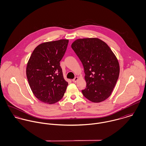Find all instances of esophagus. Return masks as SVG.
Returning <instances> with one entry per match:
<instances>
[{"label":"esophagus","instance_id":"obj_1","mask_svg":"<svg viewBox=\"0 0 146 146\" xmlns=\"http://www.w3.org/2000/svg\"><path fill=\"white\" fill-rule=\"evenodd\" d=\"M78 80V77H75L74 79H72V82H74V83H75Z\"/></svg>","mask_w":146,"mask_h":146}]
</instances>
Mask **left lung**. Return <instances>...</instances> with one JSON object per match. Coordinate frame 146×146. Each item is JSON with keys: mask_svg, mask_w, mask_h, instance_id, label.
<instances>
[{"mask_svg": "<svg viewBox=\"0 0 146 146\" xmlns=\"http://www.w3.org/2000/svg\"><path fill=\"white\" fill-rule=\"evenodd\" d=\"M71 48L82 63L86 88L84 96L93 102L108 98L119 76L118 61L108 45L98 38L77 39Z\"/></svg>", "mask_w": 146, "mask_h": 146, "instance_id": "left-lung-1", "label": "left lung"}]
</instances>
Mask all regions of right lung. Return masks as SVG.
<instances>
[{
	"label": "right lung",
	"instance_id": "add662e5",
	"mask_svg": "<svg viewBox=\"0 0 146 146\" xmlns=\"http://www.w3.org/2000/svg\"><path fill=\"white\" fill-rule=\"evenodd\" d=\"M68 40L44 42L34 50L27 63V78L35 96L40 101L53 104L64 96L68 83L63 76L60 62Z\"/></svg>",
	"mask_w": 146,
	"mask_h": 146
}]
</instances>
